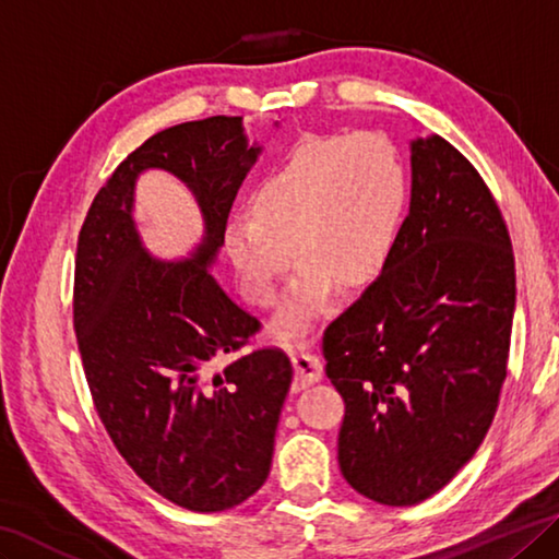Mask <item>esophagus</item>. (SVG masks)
<instances>
[{"label":"esophagus","mask_w":559,"mask_h":559,"mask_svg":"<svg viewBox=\"0 0 559 559\" xmlns=\"http://www.w3.org/2000/svg\"><path fill=\"white\" fill-rule=\"evenodd\" d=\"M290 362H294V368H296V383H294L296 391H304V388L318 383L323 376V362L316 356H311V353H306V350L290 353Z\"/></svg>","instance_id":"1"}]
</instances>
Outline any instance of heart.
<instances>
[{"label": "heart", "mask_w": 559, "mask_h": 559, "mask_svg": "<svg viewBox=\"0 0 559 559\" xmlns=\"http://www.w3.org/2000/svg\"><path fill=\"white\" fill-rule=\"evenodd\" d=\"M411 176L385 134L296 141L248 193V216L224 228V251L255 306L278 298L290 246L300 261L271 331L298 341L331 311L338 286H366L395 251Z\"/></svg>", "instance_id": "1"}]
</instances>
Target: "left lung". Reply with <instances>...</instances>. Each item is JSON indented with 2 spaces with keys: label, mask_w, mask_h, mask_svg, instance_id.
Masks as SVG:
<instances>
[{
  "label": "left lung",
  "mask_w": 559,
  "mask_h": 559,
  "mask_svg": "<svg viewBox=\"0 0 559 559\" xmlns=\"http://www.w3.org/2000/svg\"><path fill=\"white\" fill-rule=\"evenodd\" d=\"M411 214L373 286L323 333L341 473L380 504L428 500L480 448L508 376L515 255L475 166L411 144Z\"/></svg>",
  "instance_id": "1"
}]
</instances>
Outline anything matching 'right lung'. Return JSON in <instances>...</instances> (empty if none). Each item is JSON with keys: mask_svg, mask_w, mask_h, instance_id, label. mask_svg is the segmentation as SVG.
Returning a JSON list of instances; mask_svg holds the SVG:
<instances>
[{"mask_svg": "<svg viewBox=\"0 0 559 559\" xmlns=\"http://www.w3.org/2000/svg\"><path fill=\"white\" fill-rule=\"evenodd\" d=\"M259 154L241 117L176 123L123 158L79 231L74 331L96 413L131 471L193 512L231 510L265 483L294 378L278 348L234 358L261 323L209 271ZM146 167L200 201L207 231L191 260H154L140 241L133 189Z\"/></svg>", "mask_w": 559, "mask_h": 559, "instance_id": "right-lung-1", "label": "right lung"}]
</instances>
